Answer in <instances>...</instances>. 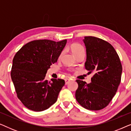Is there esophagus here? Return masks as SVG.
<instances>
[{"instance_id": "esophagus-1", "label": "esophagus", "mask_w": 131, "mask_h": 131, "mask_svg": "<svg viewBox=\"0 0 131 131\" xmlns=\"http://www.w3.org/2000/svg\"><path fill=\"white\" fill-rule=\"evenodd\" d=\"M71 80L69 79H65V82H66V85H67V84H69Z\"/></svg>"}]
</instances>
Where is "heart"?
Listing matches in <instances>:
<instances>
[{"instance_id":"1","label":"heart","mask_w":131,"mask_h":131,"mask_svg":"<svg viewBox=\"0 0 131 131\" xmlns=\"http://www.w3.org/2000/svg\"><path fill=\"white\" fill-rule=\"evenodd\" d=\"M70 49L71 51L72 52L73 54L74 55H76L77 53L80 52L82 51H84V49L83 48V46L82 45H80V44L78 43H74L73 45H71V46H70ZM62 54V52L60 54V57H61V55Z\"/></svg>"}]
</instances>
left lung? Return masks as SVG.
Masks as SVG:
<instances>
[{
	"label": "left lung",
	"mask_w": 131,
	"mask_h": 131,
	"mask_svg": "<svg viewBox=\"0 0 131 131\" xmlns=\"http://www.w3.org/2000/svg\"><path fill=\"white\" fill-rule=\"evenodd\" d=\"M86 51L85 69L95 74L87 84L77 80V101L84 108L100 110L107 106L115 95L121 81L122 66L112 45L103 39L86 36L83 40Z\"/></svg>",
	"instance_id": "left-lung-1"
}]
</instances>
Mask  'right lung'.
I'll return each instance as SVG.
<instances>
[{"instance_id": "add662e5", "label": "right lung", "mask_w": 131, "mask_h": 131, "mask_svg": "<svg viewBox=\"0 0 131 131\" xmlns=\"http://www.w3.org/2000/svg\"><path fill=\"white\" fill-rule=\"evenodd\" d=\"M67 40H36L23 46L14 57L10 76L17 96L35 112L49 108L57 101L65 81L45 79L48 70L58 60Z\"/></svg>"}]
</instances>
